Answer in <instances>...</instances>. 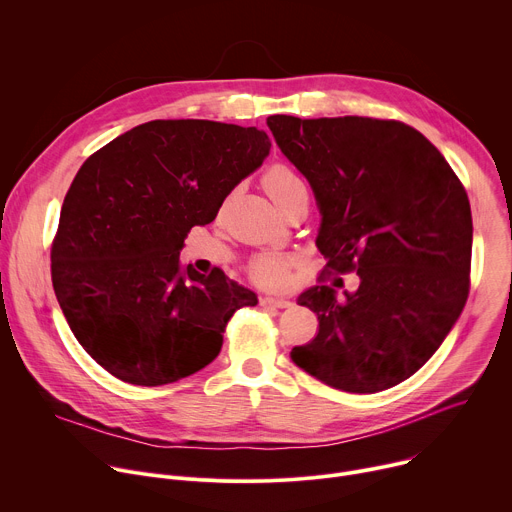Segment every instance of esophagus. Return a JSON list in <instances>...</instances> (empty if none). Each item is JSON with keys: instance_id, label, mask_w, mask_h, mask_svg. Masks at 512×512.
<instances>
[{"instance_id": "esophagus-1", "label": "esophagus", "mask_w": 512, "mask_h": 512, "mask_svg": "<svg viewBox=\"0 0 512 512\" xmlns=\"http://www.w3.org/2000/svg\"><path fill=\"white\" fill-rule=\"evenodd\" d=\"M261 306H271V308H289L291 302L285 300V298H271V296H263L261 300Z\"/></svg>"}]
</instances>
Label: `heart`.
I'll list each match as a JSON object with an SVG mask.
<instances>
[{
	"label": "heart",
	"instance_id": "obj_1",
	"mask_svg": "<svg viewBox=\"0 0 512 512\" xmlns=\"http://www.w3.org/2000/svg\"><path fill=\"white\" fill-rule=\"evenodd\" d=\"M265 190L267 194L273 198V202L279 206L291 192L304 188L302 180L298 178V174L283 166V164H275L265 172L263 178ZM294 257H289L285 253H259L251 259L249 263V275L255 283L263 285V287H281L287 281V269L294 265Z\"/></svg>",
	"mask_w": 512,
	"mask_h": 512
}]
</instances>
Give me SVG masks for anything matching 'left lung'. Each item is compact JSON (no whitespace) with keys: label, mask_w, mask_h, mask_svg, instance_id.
Wrapping results in <instances>:
<instances>
[{"label":"left lung","mask_w":512,"mask_h":512,"mask_svg":"<svg viewBox=\"0 0 512 512\" xmlns=\"http://www.w3.org/2000/svg\"><path fill=\"white\" fill-rule=\"evenodd\" d=\"M267 125L316 194V245L328 259L320 285L298 298L316 312L318 336L291 360L340 391L395 387L440 348L468 300V194L440 150L401 121L271 115ZM350 270L359 289L336 301L325 279Z\"/></svg>","instance_id":"8db88e82"}]
</instances>
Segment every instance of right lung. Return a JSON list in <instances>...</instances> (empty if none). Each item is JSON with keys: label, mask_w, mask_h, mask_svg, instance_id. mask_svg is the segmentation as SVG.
Masks as SVG:
<instances>
[{"label": "right lung", "mask_w": 512, "mask_h": 512, "mask_svg": "<svg viewBox=\"0 0 512 512\" xmlns=\"http://www.w3.org/2000/svg\"><path fill=\"white\" fill-rule=\"evenodd\" d=\"M257 127L156 119L115 137L77 172L52 241V285L81 346L113 377L160 387L194 375L223 346L251 289L180 261L269 154Z\"/></svg>", "instance_id": "1"}]
</instances>
